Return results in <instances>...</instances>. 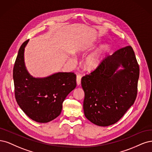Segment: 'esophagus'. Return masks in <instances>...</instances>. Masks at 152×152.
<instances>
[{
  "mask_svg": "<svg viewBox=\"0 0 152 152\" xmlns=\"http://www.w3.org/2000/svg\"><path fill=\"white\" fill-rule=\"evenodd\" d=\"M76 83H77V85L79 86L81 84V76L77 75L76 76Z\"/></svg>",
  "mask_w": 152,
  "mask_h": 152,
  "instance_id": "obj_1",
  "label": "esophagus"
}]
</instances>
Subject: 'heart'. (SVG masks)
I'll return each instance as SVG.
<instances>
[{
  "label": "heart",
  "mask_w": 152,
  "mask_h": 152,
  "mask_svg": "<svg viewBox=\"0 0 152 152\" xmlns=\"http://www.w3.org/2000/svg\"><path fill=\"white\" fill-rule=\"evenodd\" d=\"M107 50V47L103 45L98 48L88 56L84 61L85 69L88 71H93L99 66Z\"/></svg>",
  "instance_id": "1"
}]
</instances>
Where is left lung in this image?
I'll return each instance as SVG.
<instances>
[{"mask_svg": "<svg viewBox=\"0 0 152 152\" xmlns=\"http://www.w3.org/2000/svg\"><path fill=\"white\" fill-rule=\"evenodd\" d=\"M121 66L122 69L118 70ZM140 68L131 46L105 58L96 69L81 79L85 117L99 126L115 124L133 105Z\"/></svg>", "mask_w": 152, "mask_h": 152, "instance_id": "obj_1", "label": "left lung"}]
</instances>
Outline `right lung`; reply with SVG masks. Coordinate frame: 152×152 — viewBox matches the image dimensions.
Listing matches in <instances>:
<instances>
[{
    "mask_svg": "<svg viewBox=\"0 0 152 152\" xmlns=\"http://www.w3.org/2000/svg\"><path fill=\"white\" fill-rule=\"evenodd\" d=\"M28 42H24L19 48L13 68L15 98L30 119L46 123L61 114L64 100L76 86V76L73 72H62L45 77L30 75L24 59Z\"/></svg>",
    "mask_w": 152,
    "mask_h": 152,
    "instance_id": "add662e5",
    "label": "right lung"
}]
</instances>
